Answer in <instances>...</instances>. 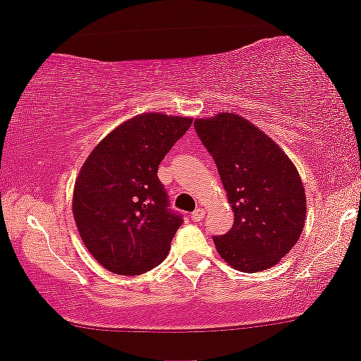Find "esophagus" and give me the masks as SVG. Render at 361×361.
I'll list each match as a JSON object with an SVG mask.
<instances>
[{
    "mask_svg": "<svg viewBox=\"0 0 361 361\" xmlns=\"http://www.w3.org/2000/svg\"><path fill=\"white\" fill-rule=\"evenodd\" d=\"M204 216H205L204 209H197L195 212H192V214H190L192 221H202V220H204Z\"/></svg>",
    "mask_w": 361,
    "mask_h": 361,
    "instance_id": "esophagus-1",
    "label": "esophagus"
}]
</instances>
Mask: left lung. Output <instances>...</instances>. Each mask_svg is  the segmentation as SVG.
Returning a JSON list of instances; mask_svg holds the SVG:
<instances>
[{
	"label": "left lung",
	"mask_w": 361,
	"mask_h": 361,
	"mask_svg": "<svg viewBox=\"0 0 361 361\" xmlns=\"http://www.w3.org/2000/svg\"><path fill=\"white\" fill-rule=\"evenodd\" d=\"M194 128L235 214L228 233L214 236L219 255L243 273L279 263L304 228L305 194L295 166L268 135L235 113L197 120Z\"/></svg>",
	"instance_id": "obj_1"
}]
</instances>
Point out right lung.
<instances>
[{
  "label": "right lung",
  "mask_w": 361,
  "mask_h": 361,
  "mask_svg": "<svg viewBox=\"0 0 361 361\" xmlns=\"http://www.w3.org/2000/svg\"><path fill=\"white\" fill-rule=\"evenodd\" d=\"M192 118L145 113L103 137L73 187L72 210L87 250L115 274L146 273L169 253L182 216L169 209L157 167Z\"/></svg>",
  "instance_id": "add662e5"
}]
</instances>
